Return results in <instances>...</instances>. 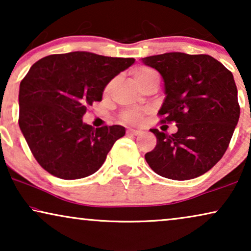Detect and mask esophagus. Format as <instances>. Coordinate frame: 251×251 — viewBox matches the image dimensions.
Instances as JSON below:
<instances>
[{
  "mask_svg": "<svg viewBox=\"0 0 251 251\" xmlns=\"http://www.w3.org/2000/svg\"><path fill=\"white\" fill-rule=\"evenodd\" d=\"M142 133V131L140 130H135V129H129L126 130V135H131V136H138Z\"/></svg>",
  "mask_w": 251,
  "mask_h": 251,
  "instance_id": "obj_1",
  "label": "esophagus"
}]
</instances>
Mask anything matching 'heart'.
I'll return each instance as SVG.
<instances>
[{
  "label": "heart",
  "instance_id": "b5f03b06",
  "mask_svg": "<svg viewBox=\"0 0 251 251\" xmlns=\"http://www.w3.org/2000/svg\"><path fill=\"white\" fill-rule=\"evenodd\" d=\"M132 75H133V78H135V81L137 82V84H138L140 88H143L147 82L152 80L153 77L157 76V73L154 70H152V68L146 67V66H140L133 70ZM111 88H112V83H108L106 85L105 91L106 92L109 91L111 90ZM146 113H147V109H144V108L126 109V111L122 112L121 120L123 122L129 123V125H138V123L143 121L144 116L146 115Z\"/></svg>",
  "mask_w": 251,
  "mask_h": 251
}]
</instances>
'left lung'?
Masks as SVG:
<instances>
[{
  "label": "left lung",
  "instance_id": "8db88e82",
  "mask_svg": "<svg viewBox=\"0 0 251 251\" xmlns=\"http://www.w3.org/2000/svg\"><path fill=\"white\" fill-rule=\"evenodd\" d=\"M162 75L167 97L161 123H176L173 135L151 129L156 146L145 154L160 176L187 180L211 169L224 155L240 116L233 74L209 54L168 52L142 58Z\"/></svg>",
  "mask_w": 251,
  "mask_h": 251
}]
</instances>
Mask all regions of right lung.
Returning <instances> with one entry per match:
<instances>
[{"instance_id":"right-lung-1","label":"right lung","mask_w":251,"mask_h":251,"mask_svg":"<svg viewBox=\"0 0 251 251\" xmlns=\"http://www.w3.org/2000/svg\"><path fill=\"white\" fill-rule=\"evenodd\" d=\"M135 63L84 51L37 60L20 82L19 126L41 167L61 179L96 173L112 146L125 136L121 126L92 128L82 116L100 101L109 81Z\"/></svg>"}]
</instances>
